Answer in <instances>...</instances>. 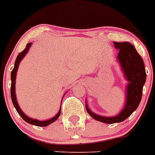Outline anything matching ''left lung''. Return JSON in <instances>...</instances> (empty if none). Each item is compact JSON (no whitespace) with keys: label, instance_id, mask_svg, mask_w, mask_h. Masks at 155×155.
I'll list each match as a JSON object with an SVG mask.
<instances>
[{"label":"left lung","instance_id":"1","mask_svg":"<svg viewBox=\"0 0 155 155\" xmlns=\"http://www.w3.org/2000/svg\"><path fill=\"white\" fill-rule=\"evenodd\" d=\"M113 43L115 48L119 50L117 58L124 72L125 76L129 81L126 89V101L124 108L117 116L104 117L93 113L88 108L87 104H86L89 115L95 120L107 124L121 122L131 115L140 104L142 97L143 87L146 82L144 63L134 46L129 42Z\"/></svg>","mask_w":155,"mask_h":155}]
</instances>
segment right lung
Masks as SVG:
<instances>
[{
	"instance_id": "1",
	"label": "right lung",
	"mask_w": 155,
	"mask_h": 155,
	"mask_svg": "<svg viewBox=\"0 0 155 155\" xmlns=\"http://www.w3.org/2000/svg\"><path fill=\"white\" fill-rule=\"evenodd\" d=\"M31 43H29L27 44V45L25 46V48L21 52H20L19 54H18L17 58H16V60H15V66L13 70L12 71V73H11V79H12V85H11V97H12V103L14 104L15 107L16 111H18V113L20 115V116L21 118H23L24 120L26 122L29 123V124H32V125H34V126H47L48 125H50L51 123L54 122V121H56L58 118L59 115L61 114V109L60 111H58L57 115H55L54 118H51L49 120H47V121H38L37 119H33V118H29L28 116L25 115L23 113V111H21V108L19 107L18 104V102H17V100H16V97H15V76H16V72H17V70H18V64H19L20 61H21V59L23 58V57L26 54V53L28 52L29 51V48H30L31 46Z\"/></svg>"
}]
</instances>
